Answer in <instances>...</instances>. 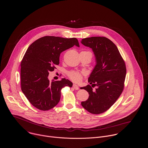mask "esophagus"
I'll return each instance as SVG.
<instances>
[{
    "mask_svg": "<svg viewBox=\"0 0 148 148\" xmlns=\"http://www.w3.org/2000/svg\"><path fill=\"white\" fill-rule=\"evenodd\" d=\"M73 88L75 89H76V90H78V89H79V86H78L76 84L73 85Z\"/></svg>",
    "mask_w": 148,
    "mask_h": 148,
    "instance_id": "obj_1",
    "label": "esophagus"
}]
</instances>
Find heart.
Wrapping results in <instances>:
<instances>
[{"label":"heart","instance_id":"b5f03b06","mask_svg":"<svg viewBox=\"0 0 148 148\" xmlns=\"http://www.w3.org/2000/svg\"><path fill=\"white\" fill-rule=\"evenodd\" d=\"M69 77L75 82H79L82 77V73L77 71H71L68 73Z\"/></svg>","mask_w":148,"mask_h":148}]
</instances>
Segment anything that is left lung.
I'll use <instances>...</instances> for the list:
<instances>
[{
	"label": "left lung",
	"mask_w": 148,
	"mask_h": 148,
	"mask_svg": "<svg viewBox=\"0 0 148 148\" xmlns=\"http://www.w3.org/2000/svg\"><path fill=\"white\" fill-rule=\"evenodd\" d=\"M81 42L92 48L96 64L88 78L90 85L82 87L89 93L82 106L90 113L105 112L116 101L124 88L127 69L125 62L116 45L106 37H90Z\"/></svg>",
	"instance_id": "8db88e82"
}]
</instances>
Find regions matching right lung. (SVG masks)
<instances>
[{"instance_id": "right-lung-1", "label": "right lung", "mask_w": 148, "mask_h": 148, "mask_svg": "<svg viewBox=\"0 0 148 148\" xmlns=\"http://www.w3.org/2000/svg\"><path fill=\"white\" fill-rule=\"evenodd\" d=\"M76 45V38H63L46 36L32 43L21 62V89L29 103L41 110H48L56 106L64 86H72V83L65 78L60 81L48 80L49 72L59 64L60 53Z\"/></svg>"}]
</instances>
